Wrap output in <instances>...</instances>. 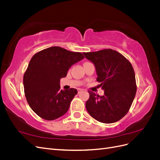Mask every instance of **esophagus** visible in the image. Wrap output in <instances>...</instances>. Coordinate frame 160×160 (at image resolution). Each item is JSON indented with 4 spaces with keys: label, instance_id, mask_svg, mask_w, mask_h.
<instances>
[{
    "label": "esophagus",
    "instance_id": "esophagus-1",
    "mask_svg": "<svg viewBox=\"0 0 160 160\" xmlns=\"http://www.w3.org/2000/svg\"><path fill=\"white\" fill-rule=\"evenodd\" d=\"M77 91H78V93H79V92L80 91H83V89H77Z\"/></svg>",
    "mask_w": 160,
    "mask_h": 160
}]
</instances>
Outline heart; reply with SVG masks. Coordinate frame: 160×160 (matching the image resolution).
Wrapping results in <instances>:
<instances>
[{"mask_svg": "<svg viewBox=\"0 0 160 160\" xmlns=\"http://www.w3.org/2000/svg\"><path fill=\"white\" fill-rule=\"evenodd\" d=\"M85 63H88V62H85V63H84V64H85Z\"/></svg>", "mask_w": 160, "mask_h": 160, "instance_id": "b5f03b06", "label": "heart"}]
</instances>
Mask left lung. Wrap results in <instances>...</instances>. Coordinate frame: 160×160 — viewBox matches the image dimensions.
Returning <instances> with one entry per match:
<instances>
[{
  "label": "left lung",
  "instance_id": "8db88e82",
  "mask_svg": "<svg viewBox=\"0 0 160 160\" xmlns=\"http://www.w3.org/2000/svg\"><path fill=\"white\" fill-rule=\"evenodd\" d=\"M83 54L95 65L97 81L105 91L103 96L88 91L87 110L99 122H118L128 113L136 94V81L132 64L123 55L111 49Z\"/></svg>",
  "mask_w": 160,
  "mask_h": 160
}]
</instances>
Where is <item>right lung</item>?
<instances>
[{"label": "right lung", "mask_w": 160, "mask_h": 160, "mask_svg": "<svg viewBox=\"0 0 160 160\" xmlns=\"http://www.w3.org/2000/svg\"><path fill=\"white\" fill-rule=\"evenodd\" d=\"M83 58L80 52L60 47L47 48L32 56L24 74V91L30 108L40 118L52 121L67 113L77 91L61 90L60 79Z\"/></svg>", "instance_id": "1"}]
</instances>
